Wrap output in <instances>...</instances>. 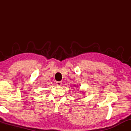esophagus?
I'll return each mask as SVG.
<instances>
[{
    "instance_id": "esophagus-1",
    "label": "esophagus",
    "mask_w": 131,
    "mask_h": 131,
    "mask_svg": "<svg viewBox=\"0 0 131 131\" xmlns=\"http://www.w3.org/2000/svg\"><path fill=\"white\" fill-rule=\"evenodd\" d=\"M62 83L61 81H57L56 82V85L58 86H61Z\"/></svg>"
}]
</instances>
